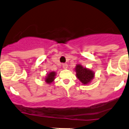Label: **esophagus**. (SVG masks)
<instances>
[{
	"instance_id": "obj_1",
	"label": "esophagus",
	"mask_w": 129,
	"mask_h": 129,
	"mask_svg": "<svg viewBox=\"0 0 129 129\" xmlns=\"http://www.w3.org/2000/svg\"><path fill=\"white\" fill-rule=\"evenodd\" d=\"M62 67H63V69H67V67H68V66H67V63H63V65H62Z\"/></svg>"
}]
</instances>
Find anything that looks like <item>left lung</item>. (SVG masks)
<instances>
[{
  "mask_svg": "<svg viewBox=\"0 0 129 129\" xmlns=\"http://www.w3.org/2000/svg\"><path fill=\"white\" fill-rule=\"evenodd\" d=\"M76 77L83 84H88L94 77V73L91 69L82 67L81 65H76L75 68Z\"/></svg>",
  "mask_w": 129,
  "mask_h": 129,
  "instance_id": "1",
  "label": "left lung"
}]
</instances>
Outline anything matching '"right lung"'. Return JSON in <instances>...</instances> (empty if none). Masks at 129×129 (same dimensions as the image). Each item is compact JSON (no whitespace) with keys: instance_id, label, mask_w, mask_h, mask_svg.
<instances>
[{"instance_id":"right-lung-1","label":"right lung","mask_w":129,"mask_h":129,"mask_svg":"<svg viewBox=\"0 0 129 129\" xmlns=\"http://www.w3.org/2000/svg\"><path fill=\"white\" fill-rule=\"evenodd\" d=\"M55 72H50L49 73L47 74L46 78L45 79V82H47V84H51L53 81H54L55 79Z\"/></svg>"}]
</instances>
